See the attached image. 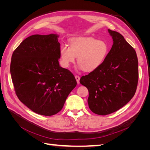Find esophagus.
Instances as JSON below:
<instances>
[{"label":"esophagus","mask_w":150,"mask_h":150,"mask_svg":"<svg viewBox=\"0 0 150 150\" xmlns=\"http://www.w3.org/2000/svg\"><path fill=\"white\" fill-rule=\"evenodd\" d=\"M75 78H76V79L77 83H78V84H79V79H80V77H79V76L76 75V76H75Z\"/></svg>","instance_id":"esophagus-1"}]
</instances>
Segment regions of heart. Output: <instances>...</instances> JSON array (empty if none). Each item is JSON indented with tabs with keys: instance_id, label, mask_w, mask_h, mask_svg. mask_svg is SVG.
Segmentation results:
<instances>
[{
	"instance_id": "obj_1",
	"label": "heart",
	"mask_w": 150,
	"mask_h": 150,
	"mask_svg": "<svg viewBox=\"0 0 150 150\" xmlns=\"http://www.w3.org/2000/svg\"><path fill=\"white\" fill-rule=\"evenodd\" d=\"M109 52L106 42L91 37L74 38L70 40V47L62 45L60 54L62 64L69 67L77 57L79 66L86 72H91L100 66Z\"/></svg>"
}]
</instances>
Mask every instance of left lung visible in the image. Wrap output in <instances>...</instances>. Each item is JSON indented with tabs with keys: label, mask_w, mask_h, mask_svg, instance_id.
Listing matches in <instances>:
<instances>
[{
	"label": "left lung",
	"mask_w": 150,
	"mask_h": 150,
	"mask_svg": "<svg viewBox=\"0 0 150 150\" xmlns=\"http://www.w3.org/2000/svg\"><path fill=\"white\" fill-rule=\"evenodd\" d=\"M108 32L113 44L105 61L79 81L88 89L89 109L99 115H110L123 107L134 96L138 82L135 50L121 34Z\"/></svg>",
	"instance_id": "1"
}]
</instances>
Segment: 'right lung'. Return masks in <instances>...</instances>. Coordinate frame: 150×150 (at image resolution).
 Listing matches in <instances>:
<instances>
[{"label":"right lung","mask_w":150,"mask_h":150,"mask_svg":"<svg viewBox=\"0 0 150 150\" xmlns=\"http://www.w3.org/2000/svg\"><path fill=\"white\" fill-rule=\"evenodd\" d=\"M59 35L35 34L24 39L13 51L12 81L17 96L39 115L59 112L77 84L72 72L59 64Z\"/></svg>","instance_id":"obj_1"}]
</instances>
